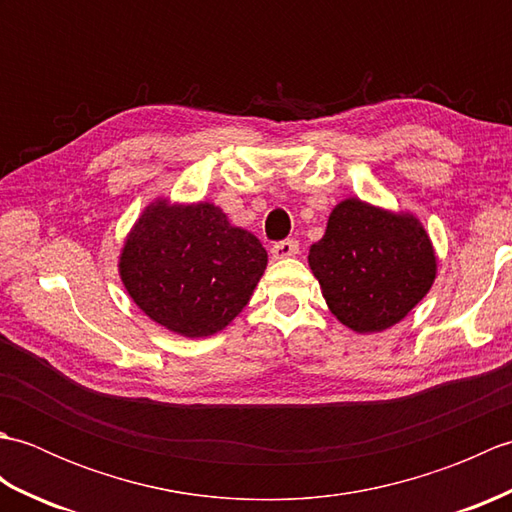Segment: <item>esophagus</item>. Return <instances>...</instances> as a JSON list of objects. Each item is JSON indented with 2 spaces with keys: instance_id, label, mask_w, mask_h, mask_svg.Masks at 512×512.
<instances>
[{
  "instance_id": "1",
  "label": "esophagus",
  "mask_w": 512,
  "mask_h": 512,
  "mask_svg": "<svg viewBox=\"0 0 512 512\" xmlns=\"http://www.w3.org/2000/svg\"><path fill=\"white\" fill-rule=\"evenodd\" d=\"M299 255V244L295 239H284V242H277L273 246V257L275 259H288V257H297Z\"/></svg>"
}]
</instances>
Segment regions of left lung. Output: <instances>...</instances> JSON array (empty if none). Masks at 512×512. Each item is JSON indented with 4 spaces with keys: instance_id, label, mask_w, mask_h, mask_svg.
<instances>
[{
    "instance_id": "obj_1",
    "label": "left lung",
    "mask_w": 512,
    "mask_h": 512,
    "mask_svg": "<svg viewBox=\"0 0 512 512\" xmlns=\"http://www.w3.org/2000/svg\"><path fill=\"white\" fill-rule=\"evenodd\" d=\"M308 264L330 312L358 334L405 319L438 275L436 248L418 217L361 198L334 206Z\"/></svg>"
}]
</instances>
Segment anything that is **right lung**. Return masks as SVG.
<instances>
[{
  "mask_svg": "<svg viewBox=\"0 0 512 512\" xmlns=\"http://www.w3.org/2000/svg\"><path fill=\"white\" fill-rule=\"evenodd\" d=\"M268 253L213 202L151 200L118 255L127 295L151 321L187 339L231 323L262 279Z\"/></svg>",
  "mask_w": 512,
  "mask_h": 512,
  "instance_id": "right-lung-1",
  "label": "right lung"
}]
</instances>
